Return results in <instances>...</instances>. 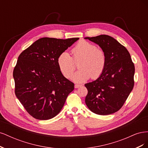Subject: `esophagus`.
Returning <instances> with one entry per match:
<instances>
[{
    "instance_id": "esophagus-1",
    "label": "esophagus",
    "mask_w": 148,
    "mask_h": 148,
    "mask_svg": "<svg viewBox=\"0 0 148 148\" xmlns=\"http://www.w3.org/2000/svg\"><path fill=\"white\" fill-rule=\"evenodd\" d=\"M82 86V85H81V84H75V88H80Z\"/></svg>"
}]
</instances>
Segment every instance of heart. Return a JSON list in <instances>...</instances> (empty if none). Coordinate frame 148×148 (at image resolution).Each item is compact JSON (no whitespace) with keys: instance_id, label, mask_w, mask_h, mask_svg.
<instances>
[{"instance_id":"heart-1","label":"heart","mask_w":148,"mask_h":148,"mask_svg":"<svg viewBox=\"0 0 148 148\" xmlns=\"http://www.w3.org/2000/svg\"><path fill=\"white\" fill-rule=\"evenodd\" d=\"M73 58L68 52L61 53L57 59L59 68L66 78H70L78 62V70L71 77L76 83H83L89 78L96 79L101 75L106 66V56L104 51L86 41H79L71 50Z\"/></svg>"}]
</instances>
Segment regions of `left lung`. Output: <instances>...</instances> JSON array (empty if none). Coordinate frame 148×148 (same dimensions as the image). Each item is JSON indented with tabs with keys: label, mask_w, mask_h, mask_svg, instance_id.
<instances>
[{
	"label": "left lung",
	"mask_w": 148,
	"mask_h": 148,
	"mask_svg": "<svg viewBox=\"0 0 148 148\" xmlns=\"http://www.w3.org/2000/svg\"><path fill=\"white\" fill-rule=\"evenodd\" d=\"M84 39L98 44L106 56L101 75L84 84L88 89L85 102L96 114H114L122 108L133 88L135 65L127 49L110 36L102 34Z\"/></svg>",
	"instance_id": "left-lung-1"
}]
</instances>
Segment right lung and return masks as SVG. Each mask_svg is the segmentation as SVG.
<instances>
[{"mask_svg": "<svg viewBox=\"0 0 148 148\" xmlns=\"http://www.w3.org/2000/svg\"><path fill=\"white\" fill-rule=\"evenodd\" d=\"M78 39L42 38L18 58L13 72L15 93L33 117L41 120L54 117L74 89V83L62 75L57 59Z\"/></svg>", "mask_w": 148, "mask_h": 148, "instance_id": "right-lung-1", "label": "right lung"}]
</instances>
